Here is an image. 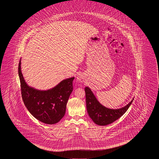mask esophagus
<instances>
[{"instance_id": "obj_1", "label": "esophagus", "mask_w": 159, "mask_h": 159, "mask_svg": "<svg viewBox=\"0 0 159 159\" xmlns=\"http://www.w3.org/2000/svg\"><path fill=\"white\" fill-rule=\"evenodd\" d=\"M77 81L79 82H83L84 81V77L81 75H79L77 76Z\"/></svg>"}]
</instances>
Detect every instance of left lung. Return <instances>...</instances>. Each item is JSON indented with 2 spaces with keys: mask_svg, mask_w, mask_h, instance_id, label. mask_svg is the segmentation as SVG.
I'll return each mask as SVG.
<instances>
[{
  "mask_svg": "<svg viewBox=\"0 0 159 159\" xmlns=\"http://www.w3.org/2000/svg\"><path fill=\"white\" fill-rule=\"evenodd\" d=\"M88 114L97 125H106L120 118L131 105L134 98L127 105L118 109H112L101 104L89 87L84 88Z\"/></svg>",
  "mask_w": 159,
  "mask_h": 159,
  "instance_id": "obj_1",
  "label": "left lung"
}]
</instances>
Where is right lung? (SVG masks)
Listing matches in <instances>:
<instances>
[{"instance_id": "add662e5", "label": "right lung", "mask_w": 159, "mask_h": 159, "mask_svg": "<svg viewBox=\"0 0 159 159\" xmlns=\"http://www.w3.org/2000/svg\"><path fill=\"white\" fill-rule=\"evenodd\" d=\"M18 73L20 81L21 96L28 110L37 120L48 125L59 122L64 116L68 99L73 91L75 77L61 81L54 88L41 90L30 87L21 73L20 60Z\"/></svg>"}]
</instances>
